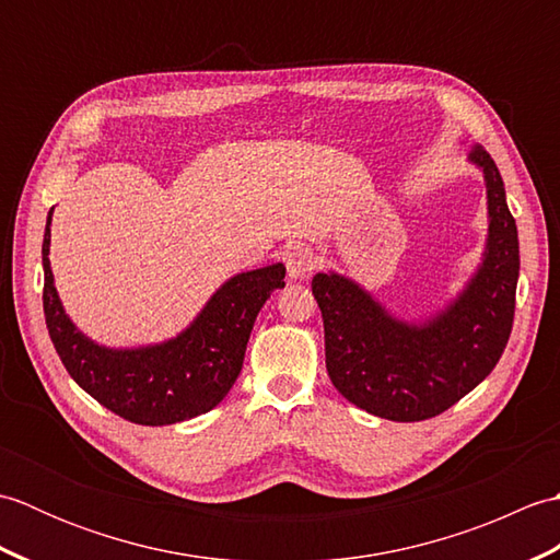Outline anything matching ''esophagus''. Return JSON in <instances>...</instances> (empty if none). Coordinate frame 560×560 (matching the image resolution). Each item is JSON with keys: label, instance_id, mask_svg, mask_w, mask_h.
I'll use <instances>...</instances> for the list:
<instances>
[{"label": "esophagus", "instance_id": "esophagus-1", "mask_svg": "<svg viewBox=\"0 0 560 560\" xmlns=\"http://www.w3.org/2000/svg\"><path fill=\"white\" fill-rule=\"evenodd\" d=\"M283 261H287V269H289L291 279H305L307 273H311L317 267L315 253L305 245L289 247L287 255H283Z\"/></svg>", "mask_w": 560, "mask_h": 560}]
</instances>
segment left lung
<instances>
[{"label":"left lung","mask_w":560,"mask_h":560,"mask_svg":"<svg viewBox=\"0 0 560 560\" xmlns=\"http://www.w3.org/2000/svg\"><path fill=\"white\" fill-rule=\"evenodd\" d=\"M469 161L483 173L489 237L479 269L445 311L407 323L337 271L313 277L331 385L380 419L409 423L443 413L493 371L510 339L520 277L517 225L493 159L474 147Z\"/></svg>","instance_id":"obj_1"}]
</instances>
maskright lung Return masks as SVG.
<instances>
[{
	"mask_svg": "<svg viewBox=\"0 0 560 560\" xmlns=\"http://www.w3.org/2000/svg\"><path fill=\"white\" fill-rule=\"evenodd\" d=\"M50 223L43 237V311L55 351L74 383L105 409L139 425H171L211 411L241 375L249 331L287 267L235 273L180 335L137 349H110L83 335L65 313L50 269Z\"/></svg>",
	"mask_w": 560,
	"mask_h": 560,
	"instance_id": "right-lung-1",
	"label": "right lung"
}]
</instances>
